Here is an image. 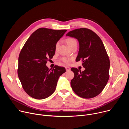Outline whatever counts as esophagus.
Returning a JSON list of instances; mask_svg holds the SVG:
<instances>
[{"instance_id": "1", "label": "esophagus", "mask_w": 129, "mask_h": 129, "mask_svg": "<svg viewBox=\"0 0 129 129\" xmlns=\"http://www.w3.org/2000/svg\"><path fill=\"white\" fill-rule=\"evenodd\" d=\"M65 68H66V71H69V70H70V68H69V67L66 66V67H65Z\"/></svg>"}]
</instances>
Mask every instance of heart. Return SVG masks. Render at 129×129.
<instances>
[{
	"label": "heart",
	"instance_id": "b5f03b06",
	"mask_svg": "<svg viewBox=\"0 0 129 129\" xmlns=\"http://www.w3.org/2000/svg\"><path fill=\"white\" fill-rule=\"evenodd\" d=\"M66 41L70 48H71L73 46H77V41L75 38H68L66 40ZM59 45H60V42L58 41L56 43V45H55V49H56V50L58 49ZM60 59L62 62H63L64 63H65L66 64H69L71 60V59H70L69 58L65 57H61Z\"/></svg>",
	"mask_w": 129,
	"mask_h": 129
}]
</instances>
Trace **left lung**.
I'll use <instances>...</instances> for the list:
<instances>
[{
  "label": "left lung",
  "mask_w": 129,
  "mask_h": 129,
  "mask_svg": "<svg viewBox=\"0 0 129 129\" xmlns=\"http://www.w3.org/2000/svg\"><path fill=\"white\" fill-rule=\"evenodd\" d=\"M66 36L78 39L80 44L76 61L80 60L85 70L82 72L71 68L75 76L70 82L75 93L84 99L98 95L109 79L110 60L104 45L99 36L87 28L68 32Z\"/></svg>",
  "instance_id": "8db88e82"
}]
</instances>
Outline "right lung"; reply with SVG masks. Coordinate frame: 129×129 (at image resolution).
Segmentation results:
<instances>
[{"mask_svg":"<svg viewBox=\"0 0 129 129\" xmlns=\"http://www.w3.org/2000/svg\"><path fill=\"white\" fill-rule=\"evenodd\" d=\"M67 31L40 28L27 40L18 58V75L25 92L42 100L54 92L59 78L65 72L63 67L49 69L46 64L55 53V45Z\"/></svg>","mask_w":129,"mask_h":129,"instance_id":"obj_1","label":"right lung"}]
</instances>
